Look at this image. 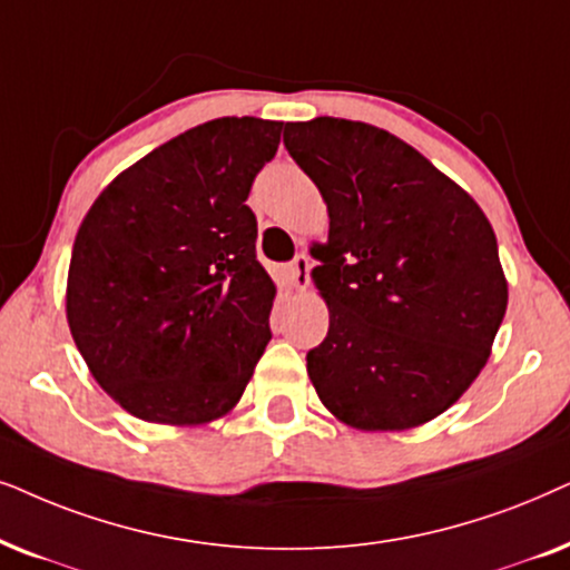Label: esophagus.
I'll return each mask as SVG.
<instances>
[{"label": "esophagus", "instance_id": "1", "mask_svg": "<svg viewBox=\"0 0 570 570\" xmlns=\"http://www.w3.org/2000/svg\"><path fill=\"white\" fill-rule=\"evenodd\" d=\"M289 276H292V284L297 286L299 292L307 289V284H309V257L305 253L294 257L292 265H289Z\"/></svg>", "mask_w": 570, "mask_h": 570}]
</instances>
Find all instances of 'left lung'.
I'll return each instance as SVG.
<instances>
[{
	"mask_svg": "<svg viewBox=\"0 0 570 570\" xmlns=\"http://www.w3.org/2000/svg\"><path fill=\"white\" fill-rule=\"evenodd\" d=\"M284 146L328 206L313 281L328 336L307 375L338 422L420 428L488 364L508 307L495 232L420 150L364 121H286Z\"/></svg>",
	"mask_w": 570,
	"mask_h": 570,
	"instance_id": "8db88e82",
	"label": "left lung"
}]
</instances>
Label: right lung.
I'll use <instances>...</instances> for the list:
<instances>
[{"mask_svg": "<svg viewBox=\"0 0 570 570\" xmlns=\"http://www.w3.org/2000/svg\"><path fill=\"white\" fill-rule=\"evenodd\" d=\"M281 130L257 117L197 125L114 177L82 218L67 323L96 383L138 420L214 422L255 373L276 284L245 200Z\"/></svg>", "mask_w": 570, "mask_h": 570, "instance_id": "right-lung-1", "label": "right lung"}]
</instances>
